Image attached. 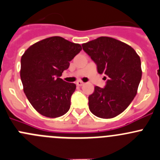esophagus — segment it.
<instances>
[{"label":"esophagus","instance_id":"1","mask_svg":"<svg viewBox=\"0 0 160 160\" xmlns=\"http://www.w3.org/2000/svg\"><path fill=\"white\" fill-rule=\"evenodd\" d=\"M84 84V83H83V82H82L81 80H78V81L77 82V86H83V85Z\"/></svg>","mask_w":160,"mask_h":160}]
</instances>
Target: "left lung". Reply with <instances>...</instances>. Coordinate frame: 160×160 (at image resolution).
Instances as JSON below:
<instances>
[{"instance_id":"obj_1","label":"left lung","mask_w":160,"mask_h":160,"mask_svg":"<svg viewBox=\"0 0 160 160\" xmlns=\"http://www.w3.org/2000/svg\"><path fill=\"white\" fill-rule=\"evenodd\" d=\"M82 47L106 80L104 88L96 86L88 97L90 111L102 119L115 117L137 94L142 73L140 57L131 46L112 37H100Z\"/></svg>"}]
</instances>
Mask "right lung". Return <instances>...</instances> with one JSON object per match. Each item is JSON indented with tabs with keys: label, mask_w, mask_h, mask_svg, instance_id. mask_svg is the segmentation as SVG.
I'll use <instances>...</instances> for the list:
<instances>
[{
	"label": "right lung",
	"mask_w": 160,
	"mask_h": 160,
	"mask_svg": "<svg viewBox=\"0 0 160 160\" xmlns=\"http://www.w3.org/2000/svg\"><path fill=\"white\" fill-rule=\"evenodd\" d=\"M81 50L79 44L52 37L32 44L23 54L20 70L23 90L39 113L56 118L69 111L76 85L60 77Z\"/></svg>",
	"instance_id": "right-lung-1"
}]
</instances>
